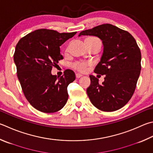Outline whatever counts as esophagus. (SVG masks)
Masks as SVG:
<instances>
[{"instance_id":"obj_1","label":"esophagus","mask_w":153,"mask_h":153,"mask_svg":"<svg viewBox=\"0 0 153 153\" xmlns=\"http://www.w3.org/2000/svg\"><path fill=\"white\" fill-rule=\"evenodd\" d=\"M76 77L77 78H79V77H82L83 76L82 74H78V73H76Z\"/></svg>"}]
</instances>
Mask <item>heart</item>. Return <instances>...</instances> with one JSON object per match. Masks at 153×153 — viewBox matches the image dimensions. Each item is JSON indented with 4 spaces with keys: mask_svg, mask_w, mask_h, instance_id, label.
I'll return each instance as SVG.
<instances>
[{
    "mask_svg": "<svg viewBox=\"0 0 153 153\" xmlns=\"http://www.w3.org/2000/svg\"><path fill=\"white\" fill-rule=\"evenodd\" d=\"M87 39H91V40H99L98 38H96L94 37H89ZM87 65H88V64L86 63L78 62V63H75V64L74 65V68L75 69H76L77 70H78L79 71L84 72L85 71Z\"/></svg>",
    "mask_w": 153,
    "mask_h": 153,
    "instance_id": "b5f03b06",
    "label": "heart"
}]
</instances>
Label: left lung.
Listing matches in <instances>:
<instances>
[{
  "instance_id": "8db88e82",
  "label": "left lung",
  "mask_w": 153,
  "mask_h": 153,
  "mask_svg": "<svg viewBox=\"0 0 153 153\" xmlns=\"http://www.w3.org/2000/svg\"><path fill=\"white\" fill-rule=\"evenodd\" d=\"M82 35L96 36L103 44V53L94 72L105 75L104 82L90 75L87 94L94 106L104 112L120 109L134 92L141 70V53L128 32L111 24L83 30Z\"/></svg>"
}]
</instances>
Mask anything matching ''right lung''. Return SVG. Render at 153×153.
<instances>
[{
	"label": "right lung",
	"instance_id": "add662e5",
	"mask_svg": "<svg viewBox=\"0 0 153 153\" xmlns=\"http://www.w3.org/2000/svg\"><path fill=\"white\" fill-rule=\"evenodd\" d=\"M76 34L41 29L27 34L16 44L14 62L18 79L25 98L39 111L57 112L68 101L67 88L76 79L75 73L66 69L59 77L51 71L63 59L59 47Z\"/></svg>",
	"mask_w": 153,
	"mask_h": 153
}]
</instances>
